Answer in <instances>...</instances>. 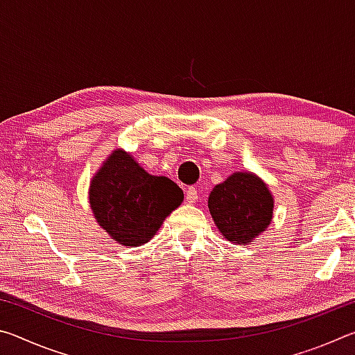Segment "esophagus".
Listing matches in <instances>:
<instances>
[{
  "instance_id": "obj_1",
  "label": "esophagus",
  "mask_w": 355,
  "mask_h": 355,
  "mask_svg": "<svg viewBox=\"0 0 355 355\" xmlns=\"http://www.w3.org/2000/svg\"><path fill=\"white\" fill-rule=\"evenodd\" d=\"M197 199H199V192H197L196 188H188L186 189V203H189V205H192V203H196Z\"/></svg>"
}]
</instances>
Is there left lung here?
Here are the masks:
<instances>
[{"instance_id": "8db88e82", "label": "left lung", "mask_w": 355, "mask_h": 355, "mask_svg": "<svg viewBox=\"0 0 355 355\" xmlns=\"http://www.w3.org/2000/svg\"><path fill=\"white\" fill-rule=\"evenodd\" d=\"M208 209L227 241L250 244L271 224L274 196L254 172H233L214 186Z\"/></svg>"}]
</instances>
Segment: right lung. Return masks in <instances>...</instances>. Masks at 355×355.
<instances>
[{
  "mask_svg": "<svg viewBox=\"0 0 355 355\" xmlns=\"http://www.w3.org/2000/svg\"><path fill=\"white\" fill-rule=\"evenodd\" d=\"M183 202L167 177L150 175L122 148L107 155L89 186V205L98 225L122 245H144Z\"/></svg>",
  "mask_w": 355,
  "mask_h": 355,
  "instance_id": "1",
  "label": "right lung"
}]
</instances>
